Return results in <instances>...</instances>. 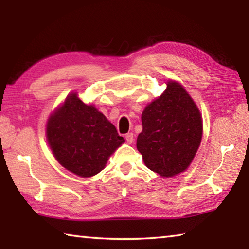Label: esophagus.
<instances>
[{
  "label": "esophagus",
  "instance_id": "obj_1",
  "mask_svg": "<svg viewBox=\"0 0 249 249\" xmlns=\"http://www.w3.org/2000/svg\"><path fill=\"white\" fill-rule=\"evenodd\" d=\"M125 140H126V142H128V144H132V142H134V134L133 133H127L125 135Z\"/></svg>",
  "mask_w": 249,
  "mask_h": 249
}]
</instances>
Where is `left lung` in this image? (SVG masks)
Masks as SVG:
<instances>
[{
    "label": "left lung",
    "mask_w": 249,
    "mask_h": 249,
    "mask_svg": "<svg viewBox=\"0 0 249 249\" xmlns=\"http://www.w3.org/2000/svg\"><path fill=\"white\" fill-rule=\"evenodd\" d=\"M137 149L145 165L162 177L184 171L202 138L200 111L179 83H167L165 92L145 107Z\"/></svg>",
    "instance_id": "left-lung-1"
}]
</instances>
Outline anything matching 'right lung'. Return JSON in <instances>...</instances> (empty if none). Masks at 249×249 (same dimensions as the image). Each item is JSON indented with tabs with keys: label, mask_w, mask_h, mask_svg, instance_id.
I'll return each mask as SVG.
<instances>
[{
	"label": "right lung",
	"mask_w": 249,
	"mask_h": 249,
	"mask_svg": "<svg viewBox=\"0 0 249 249\" xmlns=\"http://www.w3.org/2000/svg\"><path fill=\"white\" fill-rule=\"evenodd\" d=\"M46 133L59 163L83 178L99 174L125 142L102 113L75 93L50 115Z\"/></svg>",
	"instance_id": "obj_1"
}]
</instances>
